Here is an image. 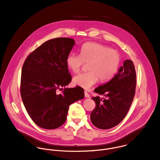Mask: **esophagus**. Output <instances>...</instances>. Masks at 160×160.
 <instances>
[{
	"label": "esophagus",
	"instance_id": "1",
	"mask_svg": "<svg viewBox=\"0 0 160 160\" xmlns=\"http://www.w3.org/2000/svg\"><path fill=\"white\" fill-rule=\"evenodd\" d=\"M84 94H85V98H90V95L88 94V92H87V91H85V92H84Z\"/></svg>",
	"mask_w": 160,
	"mask_h": 160
}]
</instances>
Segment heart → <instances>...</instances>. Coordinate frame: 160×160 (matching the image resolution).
Masks as SVG:
<instances>
[{
  "mask_svg": "<svg viewBox=\"0 0 160 160\" xmlns=\"http://www.w3.org/2000/svg\"><path fill=\"white\" fill-rule=\"evenodd\" d=\"M80 54L71 52L66 58V65L73 73H77L84 63L88 64L87 73L76 75L73 84L84 89H89L98 81L106 82L117 73L120 56L118 52L102 44L96 42L83 43L80 49Z\"/></svg>",
  "mask_w": 160,
  "mask_h": 160,
  "instance_id": "1",
  "label": "heart"
}]
</instances>
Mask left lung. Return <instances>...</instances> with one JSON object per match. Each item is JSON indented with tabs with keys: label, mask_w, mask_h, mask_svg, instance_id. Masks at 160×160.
Returning <instances> with one entry per match:
<instances>
[{
	"label": "left lung",
	"mask_w": 160,
	"mask_h": 160,
	"mask_svg": "<svg viewBox=\"0 0 160 160\" xmlns=\"http://www.w3.org/2000/svg\"><path fill=\"white\" fill-rule=\"evenodd\" d=\"M136 87V73L133 62L127 59L109 82L95 88L105 98L92 97L96 108L90 114L92 124L100 129H109L125 117L133 101Z\"/></svg>",
	"instance_id": "obj_1"
}]
</instances>
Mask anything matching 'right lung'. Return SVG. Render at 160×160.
<instances>
[{"mask_svg":"<svg viewBox=\"0 0 160 160\" xmlns=\"http://www.w3.org/2000/svg\"><path fill=\"white\" fill-rule=\"evenodd\" d=\"M75 43V40L64 37L46 41L29 54L22 65V101L32 120L41 128L61 127L70 105L84 98L82 88L65 87L72 81L66 58ZM61 86L65 89L58 94Z\"/></svg>","mask_w":160,"mask_h":160,"instance_id":"right-lung-1","label":"right lung"}]
</instances>
